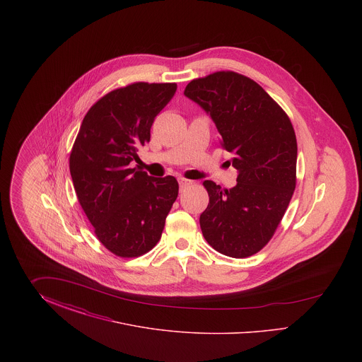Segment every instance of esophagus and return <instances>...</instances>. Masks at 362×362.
I'll return each instance as SVG.
<instances>
[{
	"instance_id": "1",
	"label": "esophagus",
	"mask_w": 362,
	"mask_h": 362,
	"mask_svg": "<svg viewBox=\"0 0 362 362\" xmlns=\"http://www.w3.org/2000/svg\"><path fill=\"white\" fill-rule=\"evenodd\" d=\"M177 182H179L180 189H186V187H189L191 185H194V182H192V180L185 179V177H179V179H177Z\"/></svg>"
}]
</instances>
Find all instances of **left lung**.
<instances>
[{"instance_id":"obj_1","label":"left lung","mask_w":362,"mask_h":362,"mask_svg":"<svg viewBox=\"0 0 362 362\" xmlns=\"http://www.w3.org/2000/svg\"><path fill=\"white\" fill-rule=\"evenodd\" d=\"M185 95L216 123L238 170L232 189L204 182L209 194L199 217L204 238L226 257H251L273 238L296 189L292 122L262 86L235 71L195 78Z\"/></svg>"}]
</instances>
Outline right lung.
I'll list each match as a JSON object with an SVG mask.
<instances>
[{
    "mask_svg": "<svg viewBox=\"0 0 362 362\" xmlns=\"http://www.w3.org/2000/svg\"><path fill=\"white\" fill-rule=\"evenodd\" d=\"M176 88L134 83L111 90L89 108L74 141L69 168L78 202L99 241L117 257L151 251L177 198L173 176L152 177L130 165Z\"/></svg>",
    "mask_w": 362,
    "mask_h": 362,
    "instance_id": "1",
    "label": "right lung"
}]
</instances>
